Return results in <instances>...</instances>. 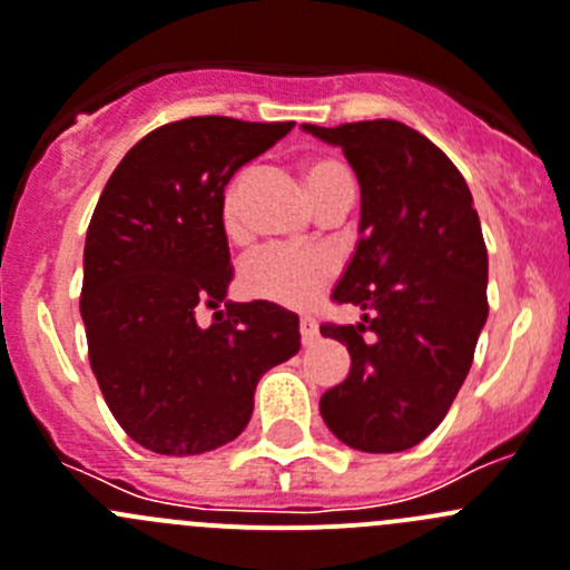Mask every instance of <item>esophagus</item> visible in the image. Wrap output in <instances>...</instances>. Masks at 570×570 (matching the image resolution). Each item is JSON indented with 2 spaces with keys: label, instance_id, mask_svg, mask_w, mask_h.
<instances>
[{
  "label": "esophagus",
  "instance_id": "34e87169",
  "mask_svg": "<svg viewBox=\"0 0 570 570\" xmlns=\"http://www.w3.org/2000/svg\"><path fill=\"white\" fill-rule=\"evenodd\" d=\"M301 340H303V345H312L317 340L315 317H309V315L301 317Z\"/></svg>",
  "mask_w": 570,
  "mask_h": 570
}]
</instances>
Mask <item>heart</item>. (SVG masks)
I'll use <instances>...</instances> for the list:
<instances>
[{"instance_id": "heart-1", "label": "heart", "mask_w": 570, "mask_h": 570, "mask_svg": "<svg viewBox=\"0 0 570 570\" xmlns=\"http://www.w3.org/2000/svg\"><path fill=\"white\" fill-rule=\"evenodd\" d=\"M303 183L312 202H321L337 185L354 183L351 171L334 157H309L303 163ZM222 225L227 236L236 238L242 233L238 219V179L227 185L222 199ZM337 275V261L323 249H295V247H264L247 255L238 269L244 292L258 301L278 303L289 309L309 306Z\"/></svg>"}]
</instances>
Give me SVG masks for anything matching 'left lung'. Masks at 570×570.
Wrapping results in <instances>:
<instances>
[{
  "mask_svg": "<svg viewBox=\"0 0 570 570\" xmlns=\"http://www.w3.org/2000/svg\"><path fill=\"white\" fill-rule=\"evenodd\" d=\"M303 129L343 148L360 183V242L332 297L360 306L363 321L321 326L351 354L348 376L321 396V416L354 450L402 453L446 416L487 323L478 210L459 168L411 126Z\"/></svg>",
  "mask_w": 570,
  "mask_h": 570,
  "instance_id": "1",
  "label": "left lung"
}]
</instances>
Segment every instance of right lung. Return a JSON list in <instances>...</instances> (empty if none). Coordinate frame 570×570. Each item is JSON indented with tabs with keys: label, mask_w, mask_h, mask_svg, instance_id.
<instances>
[{
	"label": "right lung",
	"mask_w": 570,
	"mask_h": 570,
	"mask_svg": "<svg viewBox=\"0 0 570 570\" xmlns=\"http://www.w3.org/2000/svg\"><path fill=\"white\" fill-rule=\"evenodd\" d=\"M292 126L216 115L165 124L100 194L83 247L89 365L111 416L151 453L199 455L236 439L261 376L301 348L297 315L225 301L222 225L233 174ZM202 305L220 311L210 327L195 323Z\"/></svg>",
	"instance_id": "right-lung-1"
}]
</instances>
